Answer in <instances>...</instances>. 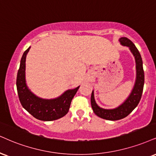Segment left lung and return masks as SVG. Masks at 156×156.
Wrapping results in <instances>:
<instances>
[{"mask_svg": "<svg viewBox=\"0 0 156 156\" xmlns=\"http://www.w3.org/2000/svg\"><path fill=\"white\" fill-rule=\"evenodd\" d=\"M121 45L129 47L130 51L133 54L136 62V80L134 87L131 93L129 95L124 103L116 108L113 109H104L99 107L95 101L94 91L93 90L91 95V105L94 113L98 116L106 120L116 121L125 118L137 106L141 99L142 94L143 91L144 82H145V75L143 66V60L139 51H138L134 44L127 37H121L119 39Z\"/></svg>", "mask_w": 156, "mask_h": 156, "instance_id": "8db88e82", "label": "left lung"}]
</instances>
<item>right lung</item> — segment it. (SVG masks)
<instances>
[{
  "mask_svg": "<svg viewBox=\"0 0 156 156\" xmlns=\"http://www.w3.org/2000/svg\"><path fill=\"white\" fill-rule=\"evenodd\" d=\"M28 48L23 53L20 66L17 73L16 88L19 98L23 108L34 118L41 121H53L64 116L68 113L71 102L80 86L68 90L54 99H43L32 93L29 89L25 80V66Z\"/></svg>",
  "mask_w": 156,
  "mask_h": 156,
  "instance_id": "right-lung-1",
  "label": "right lung"
}]
</instances>
